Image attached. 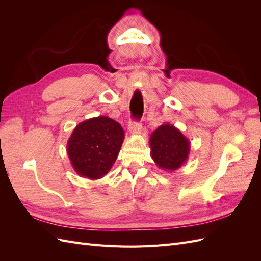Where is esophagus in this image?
<instances>
[{"mask_svg":"<svg viewBox=\"0 0 261 261\" xmlns=\"http://www.w3.org/2000/svg\"><path fill=\"white\" fill-rule=\"evenodd\" d=\"M128 129L132 134H138L141 129V124L138 122H130L128 125Z\"/></svg>","mask_w":261,"mask_h":261,"instance_id":"esophagus-1","label":"esophagus"}]
</instances>
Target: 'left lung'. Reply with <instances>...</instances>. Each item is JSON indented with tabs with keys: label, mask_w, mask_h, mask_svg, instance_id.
Segmentation results:
<instances>
[{
	"label": "left lung",
	"mask_w": 261,
	"mask_h": 261,
	"mask_svg": "<svg viewBox=\"0 0 261 261\" xmlns=\"http://www.w3.org/2000/svg\"><path fill=\"white\" fill-rule=\"evenodd\" d=\"M151 158L156 167L172 172L183 165L191 151V141L169 123L159 126L149 138Z\"/></svg>",
	"instance_id": "obj_1"
}]
</instances>
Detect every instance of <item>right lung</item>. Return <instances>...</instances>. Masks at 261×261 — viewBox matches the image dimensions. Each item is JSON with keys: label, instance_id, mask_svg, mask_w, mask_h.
Masks as SVG:
<instances>
[{"label": "right lung", "instance_id": "right-lung-1", "mask_svg": "<svg viewBox=\"0 0 261 261\" xmlns=\"http://www.w3.org/2000/svg\"><path fill=\"white\" fill-rule=\"evenodd\" d=\"M125 134L108 116H97L78 124L67 141V154L78 175L89 179L103 177L117 159Z\"/></svg>", "mask_w": 261, "mask_h": 261}]
</instances>
